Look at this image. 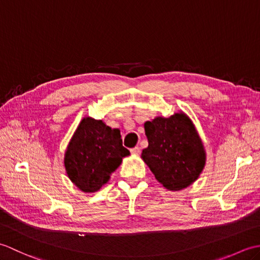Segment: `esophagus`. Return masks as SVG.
<instances>
[{
	"mask_svg": "<svg viewBox=\"0 0 260 260\" xmlns=\"http://www.w3.org/2000/svg\"><path fill=\"white\" fill-rule=\"evenodd\" d=\"M140 152H141V148L139 146H135L133 148H131V153L133 154V155H139Z\"/></svg>",
	"mask_w": 260,
	"mask_h": 260,
	"instance_id": "1",
	"label": "esophagus"
}]
</instances>
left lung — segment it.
Wrapping results in <instances>:
<instances>
[{"label":"left lung","instance_id":"8db88e82","mask_svg":"<svg viewBox=\"0 0 260 260\" xmlns=\"http://www.w3.org/2000/svg\"><path fill=\"white\" fill-rule=\"evenodd\" d=\"M144 128L148 146L142 158L155 179L170 191L192 184L206 164V151L191 119L176 113L146 121Z\"/></svg>","mask_w":260,"mask_h":260}]
</instances>
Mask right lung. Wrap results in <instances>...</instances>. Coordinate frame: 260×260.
<instances>
[{"mask_svg":"<svg viewBox=\"0 0 260 260\" xmlns=\"http://www.w3.org/2000/svg\"><path fill=\"white\" fill-rule=\"evenodd\" d=\"M119 129L103 120L85 117L71 139L64 154L69 179L81 191L96 192L107 183L129 151L123 146Z\"/></svg>","mask_w":260,"mask_h":260,"instance_id":"right-lung-1","label":"right lung"}]
</instances>
